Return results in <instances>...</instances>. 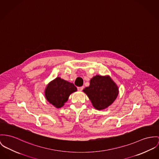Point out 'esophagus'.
I'll return each mask as SVG.
<instances>
[{
	"instance_id": "esophagus-1",
	"label": "esophagus",
	"mask_w": 159,
	"mask_h": 159,
	"mask_svg": "<svg viewBox=\"0 0 159 159\" xmlns=\"http://www.w3.org/2000/svg\"><path fill=\"white\" fill-rule=\"evenodd\" d=\"M83 89H84V86H79V87H77V89H78V91H82L83 90Z\"/></svg>"
}]
</instances>
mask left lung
Instances as JSON below:
<instances>
[{
	"label": "left lung",
	"instance_id": "8db88e82",
	"mask_svg": "<svg viewBox=\"0 0 159 159\" xmlns=\"http://www.w3.org/2000/svg\"><path fill=\"white\" fill-rule=\"evenodd\" d=\"M83 91L98 110L106 109L116 99L119 88L110 75H96L90 80L89 86Z\"/></svg>",
	"mask_w": 159,
	"mask_h": 159
}]
</instances>
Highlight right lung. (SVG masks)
<instances>
[{
	"label": "right lung",
	"instance_id": "right-lung-1",
	"mask_svg": "<svg viewBox=\"0 0 159 159\" xmlns=\"http://www.w3.org/2000/svg\"><path fill=\"white\" fill-rule=\"evenodd\" d=\"M77 91L73 84L58 77L51 81L45 89V96L49 103L57 108H61L70 94Z\"/></svg>",
	"mask_w": 159,
	"mask_h": 159
}]
</instances>
